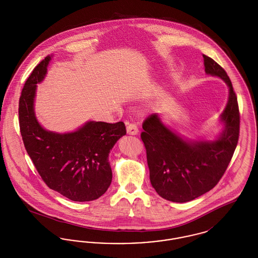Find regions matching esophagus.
I'll use <instances>...</instances> for the list:
<instances>
[{"instance_id": "obj_1", "label": "esophagus", "mask_w": 258, "mask_h": 258, "mask_svg": "<svg viewBox=\"0 0 258 258\" xmlns=\"http://www.w3.org/2000/svg\"><path fill=\"white\" fill-rule=\"evenodd\" d=\"M126 133L127 135H136L138 134V127L135 123H127L126 125Z\"/></svg>"}]
</instances>
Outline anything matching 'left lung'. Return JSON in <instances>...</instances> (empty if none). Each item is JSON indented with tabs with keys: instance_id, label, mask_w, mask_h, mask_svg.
<instances>
[{
	"instance_id": "obj_1",
	"label": "left lung",
	"mask_w": 258,
	"mask_h": 258,
	"mask_svg": "<svg viewBox=\"0 0 258 258\" xmlns=\"http://www.w3.org/2000/svg\"><path fill=\"white\" fill-rule=\"evenodd\" d=\"M206 74L221 78L229 98L221 115L224 131L214 141H185L161 123L158 114L143 122L141 139L147 154L150 181L159 196L184 203L219 183L233 157L240 133V112L232 83L221 66L203 55Z\"/></svg>"
}]
</instances>
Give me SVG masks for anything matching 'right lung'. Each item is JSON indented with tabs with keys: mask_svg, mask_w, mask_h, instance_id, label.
<instances>
[{
	"mask_svg": "<svg viewBox=\"0 0 258 258\" xmlns=\"http://www.w3.org/2000/svg\"><path fill=\"white\" fill-rule=\"evenodd\" d=\"M47 56L25 82L19 98V125L25 149L51 189L78 202L92 201L109 187L110 150L126 134L123 122H88L74 133L56 134L37 122L34 100L37 84L47 72Z\"/></svg>",
	"mask_w": 258,
	"mask_h": 258,
	"instance_id": "1",
	"label": "right lung"
}]
</instances>
